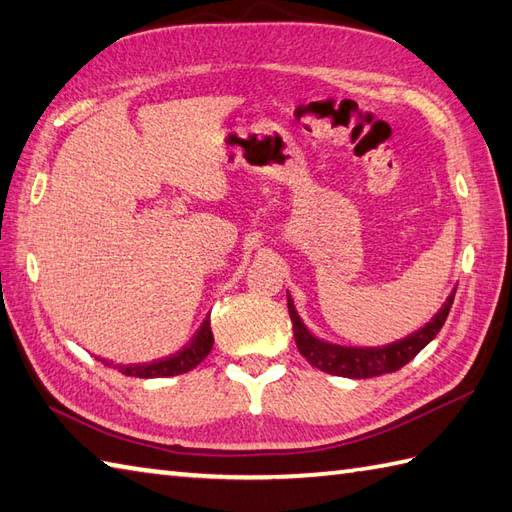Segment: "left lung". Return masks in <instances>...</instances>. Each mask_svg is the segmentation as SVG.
<instances>
[{
    "label": "left lung",
    "instance_id": "1",
    "mask_svg": "<svg viewBox=\"0 0 512 512\" xmlns=\"http://www.w3.org/2000/svg\"><path fill=\"white\" fill-rule=\"evenodd\" d=\"M451 295L444 303V308L436 314V319L424 325L416 334L407 336L398 343H391L385 347H341L323 343L306 330V325L297 317L295 303L288 297V312L292 319V332H295V343L303 358L312 365L321 369L325 374L345 376V378H372L380 374H391L407 365L413 356H416L424 345L436 339V334L442 330L444 321L449 317V310L453 306Z\"/></svg>",
    "mask_w": 512,
    "mask_h": 512
}]
</instances>
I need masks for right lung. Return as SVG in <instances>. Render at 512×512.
Masks as SVG:
<instances>
[{
	"label": "right lung",
	"mask_w": 512,
	"mask_h": 512,
	"mask_svg": "<svg viewBox=\"0 0 512 512\" xmlns=\"http://www.w3.org/2000/svg\"><path fill=\"white\" fill-rule=\"evenodd\" d=\"M211 347H213V332H211L209 319H206L202 323L200 332L193 336L189 347H184L182 352L173 354L169 358H162V361H156V363H147V365H118V372L125 376H138V378H160V376L187 374L193 367H198L206 356H209Z\"/></svg>",
	"instance_id": "right-lung-1"
}]
</instances>
